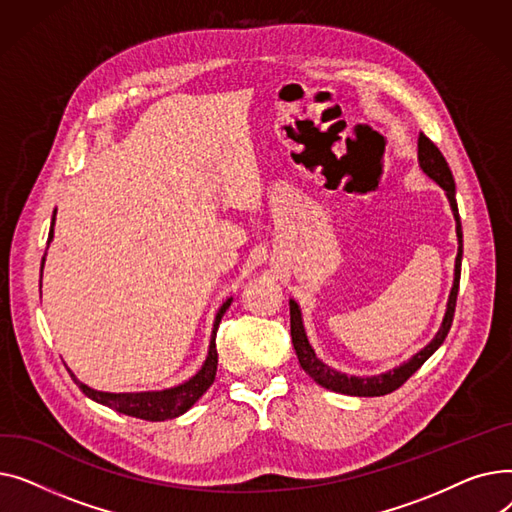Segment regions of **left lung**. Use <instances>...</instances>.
<instances>
[{"mask_svg": "<svg viewBox=\"0 0 512 512\" xmlns=\"http://www.w3.org/2000/svg\"><path fill=\"white\" fill-rule=\"evenodd\" d=\"M417 159H419V168L436 184H440L442 191L446 193V199L450 203L454 222H456V238H459V253H456V259H454V280H452V288L448 294L442 326L436 332V336L429 340V344H425L419 353H415L409 361L400 363L398 367H394L386 373H378V375H348V373H342V371L326 365L315 355L313 346L309 344L305 326H303L301 307L297 301L290 299L288 301V305H290V336H292V344H294V351H297L299 363L313 382H317L319 386H324L332 392L348 394V396H384V394L394 392L438 351L450 332L454 307H456V294H459L461 261H463V228H461L459 205H456V186H454L452 172L448 168V161L444 159L440 149L432 141H429L423 132L419 134V141H417Z\"/></svg>", "mask_w": 512, "mask_h": 512, "instance_id": "1", "label": "left lung"}]
</instances>
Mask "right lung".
<instances>
[{
    "label": "right lung",
    "instance_id": "1",
    "mask_svg": "<svg viewBox=\"0 0 512 512\" xmlns=\"http://www.w3.org/2000/svg\"><path fill=\"white\" fill-rule=\"evenodd\" d=\"M53 226H56V211H53L51 218V228H49V238H47V247L49 242L53 240ZM47 255V253H45ZM45 255L41 259V278H43V265H45ZM232 297H228L222 307L215 313L213 319V330H211V338H209V348H207V357L201 365V369L188 378L186 382L172 386V388H164V390H147V392H101L95 388H89L87 384L80 382L76 375L70 371V378L74 380V384L83 390L85 396H89L91 400L99 402L103 407H110L122 415L128 417H137V419H145V421H166V419H176L180 415H184L188 409H191L195 402L207 392V388L213 384L215 380V371H218V348H215V332H218L220 321L226 313V309L230 307Z\"/></svg>",
    "mask_w": 512,
    "mask_h": 512
}]
</instances>
